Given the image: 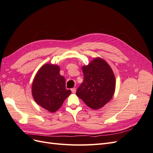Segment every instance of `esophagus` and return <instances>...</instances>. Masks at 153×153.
<instances>
[{
  "mask_svg": "<svg viewBox=\"0 0 153 153\" xmlns=\"http://www.w3.org/2000/svg\"><path fill=\"white\" fill-rule=\"evenodd\" d=\"M71 91H72V92L73 93H75L76 92V88H72V89H71Z\"/></svg>",
  "mask_w": 153,
  "mask_h": 153,
  "instance_id": "34e87169",
  "label": "esophagus"
}]
</instances>
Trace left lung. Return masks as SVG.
Masks as SVG:
<instances>
[{
    "instance_id": "8db88e82",
    "label": "left lung",
    "mask_w": 153,
    "mask_h": 153,
    "mask_svg": "<svg viewBox=\"0 0 153 153\" xmlns=\"http://www.w3.org/2000/svg\"><path fill=\"white\" fill-rule=\"evenodd\" d=\"M84 81L76 95L92 109L97 110L109 102L116 89V78L111 67L102 58L97 57L82 67Z\"/></svg>"
}]
</instances>
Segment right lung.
<instances>
[{
	"label": "right lung",
	"instance_id": "1",
	"mask_svg": "<svg viewBox=\"0 0 153 153\" xmlns=\"http://www.w3.org/2000/svg\"><path fill=\"white\" fill-rule=\"evenodd\" d=\"M60 68L55 64L46 63L39 68L32 85V93L39 105L50 112L62 107L71 91L67 90L65 79L60 74Z\"/></svg>",
	"mask_w": 153,
	"mask_h": 153
}]
</instances>
